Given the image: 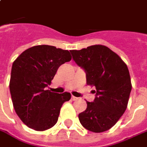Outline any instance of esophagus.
I'll return each mask as SVG.
<instances>
[{"label":"esophagus","instance_id":"1","mask_svg":"<svg viewBox=\"0 0 147 147\" xmlns=\"http://www.w3.org/2000/svg\"><path fill=\"white\" fill-rule=\"evenodd\" d=\"M77 97H76V96H71V100H77Z\"/></svg>","mask_w":147,"mask_h":147}]
</instances>
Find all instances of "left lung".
I'll return each instance as SVG.
<instances>
[{
  "instance_id": "obj_1",
  "label": "left lung",
  "mask_w": 147,
  "mask_h": 147,
  "mask_svg": "<svg viewBox=\"0 0 147 147\" xmlns=\"http://www.w3.org/2000/svg\"><path fill=\"white\" fill-rule=\"evenodd\" d=\"M76 64L86 72L88 85L96 91L93 102L87 101L79 114L81 125L94 133L111 129L122 116L132 88L127 65L118 55L103 45L70 51Z\"/></svg>"
}]
</instances>
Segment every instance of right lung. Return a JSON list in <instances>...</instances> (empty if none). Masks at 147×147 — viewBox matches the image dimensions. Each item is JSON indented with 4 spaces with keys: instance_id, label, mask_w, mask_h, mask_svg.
Segmentation results:
<instances>
[{
    "instance_id": "right-lung-1",
    "label": "right lung",
    "mask_w": 147,
    "mask_h": 147,
    "mask_svg": "<svg viewBox=\"0 0 147 147\" xmlns=\"http://www.w3.org/2000/svg\"><path fill=\"white\" fill-rule=\"evenodd\" d=\"M71 56L67 50L39 45L26 50L13 62L9 90L15 112L28 127L43 131L56 124L63 104L71 93L59 94L45 88L58 68Z\"/></svg>"
}]
</instances>
